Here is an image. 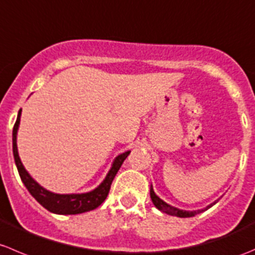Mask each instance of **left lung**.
<instances>
[{"label":"left lung","mask_w":255,"mask_h":255,"mask_svg":"<svg viewBox=\"0 0 255 255\" xmlns=\"http://www.w3.org/2000/svg\"><path fill=\"white\" fill-rule=\"evenodd\" d=\"M150 197H151V200H152V203H153V205H155V207L157 208V210H160L161 212L167 213V214H170V216L181 217V218H187V217H195L196 214L203 212V211H206V210H208V208H210V207H212L214 203L217 202V201H214L213 203H211L210 206H207V207L203 208V210H197V211H185V210H180V208L173 207V206L168 205V203H166L165 201L161 200V198L158 197L157 195H156L155 191H153L152 185L150 186Z\"/></svg>","instance_id":"left-lung-1"}]
</instances>
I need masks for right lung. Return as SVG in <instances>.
<instances>
[{
    "label": "right lung",
    "mask_w": 255,
    "mask_h": 255,
    "mask_svg": "<svg viewBox=\"0 0 255 255\" xmlns=\"http://www.w3.org/2000/svg\"><path fill=\"white\" fill-rule=\"evenodd\" d=\"M21 112L22 110L18 112L16 124H14L13 131H12V147H13L14 162H16L17 170H18L19 177H21L22 182L24 183L28 192L36 198L37 202L41 203L45 210L55 214H79L89 212V211H93L97 207H99L104 202L105 198L108 197V193L110 191V186H112L113 180H114L115 175L118 173L119 168L122 167L125 158L128 156L130 151H125V152L120 153V155H118L115 157L108 175L105 176L103 182L97 188H94V190L84 193H68V195L50 192V191L42 187L27 172L21 158H19L18 148H17V132H18L19 122H21Z\"/></svg>",
    "instance_id": "1"
}]
</instances>
